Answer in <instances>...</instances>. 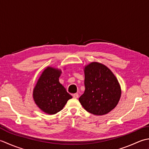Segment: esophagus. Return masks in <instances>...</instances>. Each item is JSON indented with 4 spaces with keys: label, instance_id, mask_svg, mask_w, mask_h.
<instances>
[{
    "label": "esophagus",
    "instance_id": "34e87169",
    "mask_svg": "<svg viewBox=\"0 0 149 149\" xmlns=\"http://www.w3.org/2000/svg\"><path fill=\"white\" fill-rule=\"evenodd\" d=\"M72 96H73V98H74L77 99V98H78V93L73 94V95H72Z\"/></svg>",
    "mask_w": 149,
    "mask_h": 149
}]
</instances>
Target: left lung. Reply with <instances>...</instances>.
I'll return each mask as SVG.
<instances>
[{
	"label": "left lung",
	"mask_w": 149,
	"mask_h": 149,
	"mask_svg": "<svg viewBox=\"0 0 149 149\" xmlns=\"http://www.w3.org/2000/svg\"><path fill=\"white\" fill-rule=\"evenodd\" d=\"M85 91L79 102L86 110L102 116L114 109L120 101L121 89L119 81L103 63L93 62L84 66Z\"/></svg>",
	"instance_id": "left-lung-1"
}]
</instances>
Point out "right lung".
I'll return each mask as SVG.
<instances>
[{"label": "right lung", "mask_w": 149, "mask_h": 149, "mask_svg": "<svg viewBox=\"0 0 149 149\" xmlns=\"http://www.w3.org/2000/svg\"><path fill=\"white\" fill-rule=\"evenodd\" d=\"M60 69L47 66L33 89V98L36 105L44 113L54 114L62 110L72 96L60 83Z\"/></svg>", "instance_id": "1"}]
</instances>
